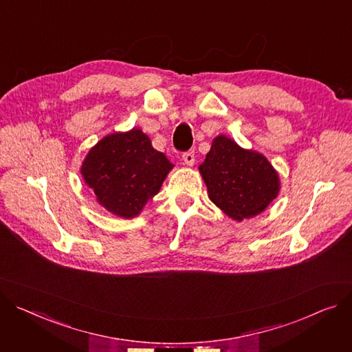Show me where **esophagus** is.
Returning <instances> with one entry per match:
<instances>
[{
  "instance_id": "obj_1",
  "label": "esophagus",
  "mask_w": 352,
  "mask_h": 352,
  "mask_svg": "<svg viewBox=\"0 0 352 352\" xmlns=\"http://www.w3.org/2000/svg\"><path fill=\"white\" fill-rule=\"evenodd\" d=\"M182 161L186 164V166L192 167L194 162H195V155H194V151H186L182 154Z\"/></svg>"
}]
</instances>
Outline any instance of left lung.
Wrapping results in <instances>:
<instances>
[{
    "label": "left lung",
    "mask_w": 352,
    "mask_h": 352,
    "mask_svg": "<svg viewBox=\"0 0 352 352\" xmlns=\"http://www.w3.org/2000/svg\"><path fill=\"white\" fill-rule=\"evenodd\" d=\"M198 168L209 199L235 221L259 215L278 195L280 178L267 158L226 135L214 138Z\"/></svg>",
    "instance_id": "obj_1"
}]
</instances>
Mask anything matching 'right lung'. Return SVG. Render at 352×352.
<instances>
[{"label": "right lung", "instance_id": "add662e5", "mask_svg": "<svg viewBox=\"0 0 352 352\" xmlns=\"http://www.w3.org/2000/svg\"><path fill=\"white\" fill-rule=\"evenodd\" d=\"M173 167L147 134L133 129L103 137L87 153L80 174L103 208L130 219L158 194Z\"/></svg>", "mask_w": 352, "mask_h": 352}]
</instances>
